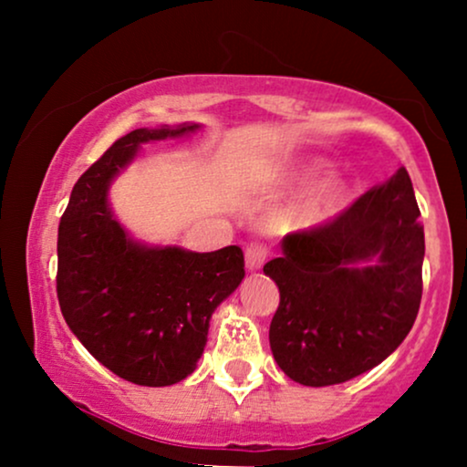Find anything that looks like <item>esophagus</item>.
Instances as JSON below:
<instances>
[{
  "instance_id": "1",
  "label": "esophagus",
  "mask_w": 467,
  "mask_h": 467,
  "mask_svg": "<svg viewBox=\"0 0 467 467\" xmlns=\"http://www.w3.org/2000/svg\"><path fill=\"white\" fill-rule=\"evenodd\" d=\"M265 259L267 248L261 241H250V244L245 245V267H248V270H259V267L265 264Z\"/></svg>"
}]
</instances>
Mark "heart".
I'll use <instances>...</instances> for the list:
<instances>
[{
	"label": "heart",
	"instance_id": "obj_1",
	"mask_svg": "<svg viewBox=\"0 0 467 467\" xmlns=\"http://www.w3.org/2000/svg\"><path fill=\"white\" fill-rule=\"evenodd\" d=\"M316 169L305 171V175L314 173ZM347 197V184L337 175H329L316 182L298 197L292 206L281 215V223L289 230H303L323 223L327 217L334 215Z\"/></svg>",
	"mask_w": 467,
	"mask_h": 467
}]
</instances>
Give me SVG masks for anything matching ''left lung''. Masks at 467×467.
I'll return each mask as SVG.
<instances>
[{"label":"left lung","mask_w":467,"mask_h":467,"mask_svg":"<svg viewBox=\"0 0 467 467\" xmlns=\"http://www.w3.org/2000/svg\"><path fill=\"white\" fill-rule=\"evenodd\" d=\"M423 250L406 169L325 226L287 234L264 265L281 294L270 347L283 373L331 387L387 360L420 312Z\"/></svg>","instance_id":"8db88e82"}]
</instances>
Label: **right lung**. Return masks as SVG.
I'll return each mask as SVG.
<instances>
[{"label": "right lung", "mask_w": 467, "mask_h": 467, "mask_svg": "<svg viewBox=\"0 0 467 467\" xmlns=\"http://www.w3.org/2000/svg\"><path fill=\"white\" fill-rule=\"evenodd\" d=\"M200 125L136 130L111 144L74 184L58 223L57 296L72 334L103 367L140 387H171L195 371L217 305L244 281V252L144 245L111 213V182L140 144Z\"/></svg>", "instance_id": "1"}]
</instances>
